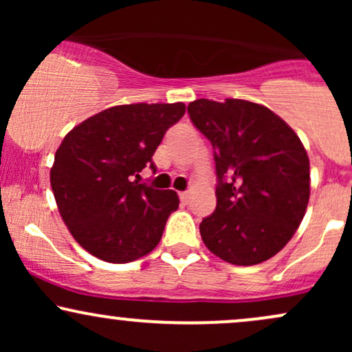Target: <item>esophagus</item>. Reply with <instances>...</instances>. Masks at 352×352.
Wrapping results in <instances>:
<instances>
[{"label": "esophagus", "mask_w": 352, "mask_h": 352, "mask_svg": "<svg viewBox=\"0 0 352 352\" xmlns=\"http://www.w3.org/2000/svg\"><path fill=\"white\" fill-rule=\"evenodd\" d=\"M179 197H180V200L184 201V204H187L188 199H190V193L188 192H180Z\"/></svg>", "instance_id": "esophagus-1"}]
</instances>
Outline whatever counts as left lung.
I'll return each instance as SVG.
<instances>
[{"label":"left lung","instance_id":"1","mask_svg":"<svg viewBox=\"0 0 352 352\" xmlns=\"http://www.w3.org/2000/svg\"><path fill=\"white\" fill-rule=\"evenodd\" d=\"M190 120L212 142L217 208L200 223L207 248L252 266L292 240L309 200V159L300 137L268 107L243 99H197Z\"/></svg>","mask_w":352,"mask_h":352}]
</instances>
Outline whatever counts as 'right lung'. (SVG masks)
<instances>
[{
    "mask_svg": "<svg viewBox=\"0 0 352 352\" xmlns=\"http://www.w3.org/2000/svg\"><path fill=\"white\" fill-rule=\"evenodd\" d=\"M185 104H125L76 125L56 151L51 187L64 223L86 252L107 263L151 253L179 208L173 190L139 184Z\"/></svg>",
    "mask_w": 352,
    "mask_h": 352,
    "instance_id": "obj_1",
    "label": "right lung"
}]
</instances>
